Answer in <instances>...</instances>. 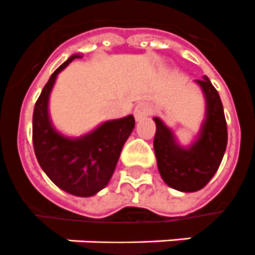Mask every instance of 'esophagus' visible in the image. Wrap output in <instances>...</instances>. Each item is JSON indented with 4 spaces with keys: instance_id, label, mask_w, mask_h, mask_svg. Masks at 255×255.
<instances>
[{
    "instance_id": "esophagus-1",
    "label": "esophagus",
    "mask_w": 255,
    "mask_h": 255,
    "mask_svg": "<svg viewBox=\"0 0 255 255\" xmlns=\"http://www.w3.org/2000/svg\"><path fill=\"white\" fill-rule=\"evenodd\" d=\"M152 114V107L147 103H140L137 104L133 110V115H135V119L137 122L140 120H144L147 116H149Z\"/></svg>"
}]
</instances>
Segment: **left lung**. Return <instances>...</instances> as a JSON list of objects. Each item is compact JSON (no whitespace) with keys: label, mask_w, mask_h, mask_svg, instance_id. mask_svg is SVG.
Masks as SVG:
<instances>
[{"label":"left lung","mask_w":255,"mask_h":255,"mask_svg":"<svg viewBox=\"0 0 255 255\" xmlns=\"http://www.w3.org/2000/svg\"><path fill=\"white\" fill-rule=\"evenodd\" d=\"M205 100V114L198 133L190 144L182 145L172 128L155 116V149L160 176L168 186L180 192H197L212 180L225 155L228 129L217 90L204 75L194 81Z\"/></svg>","instance_id":"8db88e82"}]
</instances>
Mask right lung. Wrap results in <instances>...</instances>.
Segmentation results:
<instances>
[{
  "mask_svg": "<svg viewBox=\"0 0 255 255\" xmlns=\"http://www.w3.org/2000/svg\"><path fill=\"white\" fill-rule=\"evenodd\" d=\"M82 54H73L62 63L38 98L33 114V144L42 170L67 193L91 197L108 185L124 143L135 128L133 116L106 120L81 136L58 131L50 116V95L58 74Z\"/></svg>",
  "mask_w": 255,
  "mask_h": 255,
  "instance_id": "obj_1",
  "label": "right lung"
}]
</instances>
